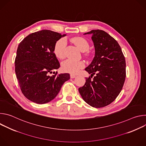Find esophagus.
Returning a JSON list of instances; mask_svg holds the SVG:
<instances>
[{"mask_svg": "<svg viewBox=\"0 0 146 146\" xmlns=\"http://www.w3.org/2000/svg\"><path fill=\"white\" fill-rule=\"evenodd\" d=\"M70 78H75L76 76L75 74H70Z\"/></svg>", "mask_w": 146, "mask_h": 146, "instance_id": "esophagus-1", "label": "esophagus"}]
</instances>
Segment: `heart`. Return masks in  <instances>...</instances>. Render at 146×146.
I'll list each match as a JSON object with an SVG mask.
<instances>
[{"instance_id":"obj_1","label":"heart","mask_w":146,"mask_h":146,"mask_svg":"<svg viewBox=\"0 0 146 146\" xmlns=\"http://www.w3.org/2000/svg\"><path fill=\"white\" fill-rule=\"evenodd\" d=\"M72 41L82 52L87 51L89 48L88 41L82 37H77L73 38ZM66 45V42L64 38H60L56 42L54 48V53L58 58L63 59L65 57V49ZM61 67L65 72L76 74L77 73L80 69L84 67V63L81 60L75 61L72 59H66L62 62Z\"/></svg>"}]
</instances>
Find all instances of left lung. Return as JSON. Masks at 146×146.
Instances as JSON below:
<instances>
[{
  "instance_id": "left-lung-1",
  "label": "left lung",
  "mask_w": 146,
  "mask_h": 146,
  "mask_svg": "<svg viewBox=\"0 0 146 146\" xmlns=\"http://www.w3.org/2000/svg\"><path fill=\"white\" fill-rule=\"evenodd\" d=\"M95 56L85 69L91 74L79 92L89 105L95 108L106 106L120 93L126 77L125 59L117 41L106 32L92 30ZM94 74L93 79L91 78Z\"/></svg>"
}]
</instances>
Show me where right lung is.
I'll use <instances>...</instances> for the list:
<instances>
[{"mask_svg": "<svg viewBox=\"0 0 146 146\" xmlns=\"http://www.w3.org/2000/svg\"><path fill=\"white\" fill-rule=\"evenodd\" d=\"M66 35L41 30L29 35L18 47L15 70L24 95L37 104L47 103L58 95L64 82L70 79L68 73L50 76L60 67L54 53L56 41Z\"/></svg>", "mask_w": 146, "mask_h": 146, "instance_id": "add662e5", "label": "right lung"}]
</instances>
